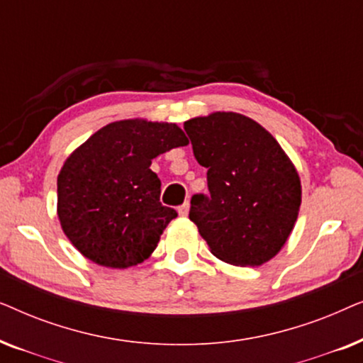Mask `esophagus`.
<instances>
[{
  "instance_id": "1",
  "label": "esophagus",
  "mask_w": 363,
  "mask_h": 363,
  "mask_svg": "<svg viewBox=\"0 0 363 363\" xmlns=\"http://www.w3.org/2000/svg\"><path fill=\"white\" fill-rule=\"evenodd\" d=\"M188 211H190V203H188V201H185L180 208H178V215L183 216V218L188 216Z\"/></svg>"
}]
</instances>
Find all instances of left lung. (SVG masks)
<instances>
[{
  "label": "left lung",
  "instance_id": "left-lung-1",
  "mask_svg": "<svg viewBox=\"0 0 363 363\" xmlns=\"http://www.w3.org/2000/svg\"><path fill=\"white\" fill-rule=\"evenodd\" d=\"M193 153L208 168L210 195H193L190 220L218 259L261 266L286 245L301 208V180L264 127L236 112L185 122Z\"/></svg>",
  "mask_w": 363,
  "mask_h": 363
}]
</instances>
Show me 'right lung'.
<instances>
[{
  "label": "right lung",
  "mask_w": 363,
  "mask_h": 363,
  "mask_svg": "<svg viewBox=\"0 0 363 363\" xmlns=\"http://www.w3.org/2000/svg\"><path fill=\"white\" fill-rule=\"evenodd\" d=\"M188 143L177 123L128 118L77 147L57 177V216L74 247L99 266L125 269L155 251L173 208L160 203L152 160Z\"/></svg>",
  "instance_id": "1"
}]
</instances>
